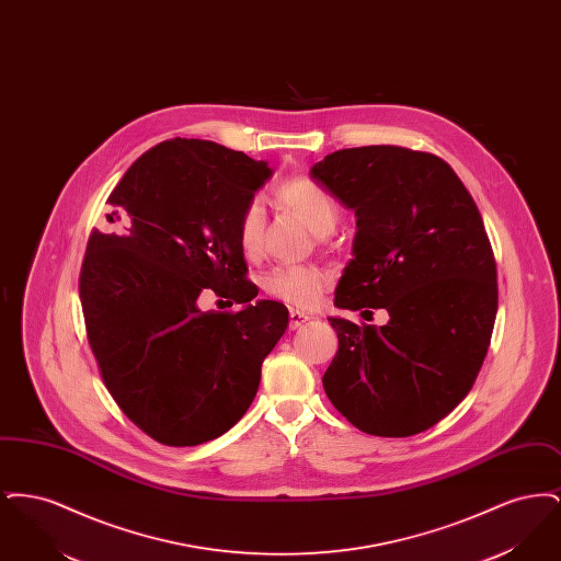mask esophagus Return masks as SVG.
Returning <instances> with one entry per match:
<instances>
[{"instance_id": "esophagus-1", "label": "esophagus", "mask_w": 561, "mask_h": 561, "mask_svg": "<svg viewBox=\"0 0 561 561\" xmlns=\"http://www.w3.org/2000/svg\"><path fill=\"white\" fill-rule=\"evenodd\" d=\"M311 321L309 316L300 313V311H290V330H300L302 325H307Z\"/></svg>"}]
</instances>
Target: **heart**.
<instances>
[{"label":"heart","instance_id":"heart-1","mask_svg":"<svg viewBox=\"0 0 561 561\" xmlns=\"http://www.w3.org/2000/svg\"><path fill=\"white\" fill-rule=\"evenodd\" d=\"M277 202L298 216L311 233L325 238L334 231L339 210L332 197L309 179H290L275 191ZM265 208L261 202H252L241 216L240 243L245 254H259L265 240ZM263 286L273 298L284 300L296 309L309 311L318 307L325 290V275L313 267L273 268L263 279Z\"/></svg>","mask_w":561,"mask_h":561}]
</instances>
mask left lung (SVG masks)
I'll use <instances>...</instances> for the list:
<instances>
[{"label": "left lung", "mask_w": 561, "mask_h": 561, "mask_svg": "<svg viewBox=\"0 0 561 561\" xmlns=\"http://www.w3.org/2000/svg\"><path fill=\"white\" fill-rule=\"evenodd\" d=\"M309 174L355 213L334 305L389 313L380 328L328 318L339 351L325 396L364 433L427 431L471 391L496 320V263L480 210L446 161L403 147L341 149Z\"/></svg>", "instance_id": "left-lung-1"}]
</instances>
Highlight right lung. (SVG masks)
Returning a JSON list of instances; mask_svg holds the SVG:
<instances>
[{"mask_svg": "<svg viewBox=\"0 0 561 561\" xmlns=\"http://www.w3.org/2000/svg\"><path fill=\"white\" fill-rule=\"evenodd\" d=\"M273 176L267 161L213 140L172 138L128 168L108 195L81 265L88 341L124 414L165 446H197L233 427L261 385V366L288 328V309L254 300L240 222ZM214 290L241 305L208 314Z\"/></svg>", "mask_w": 561, "mask_h": 561, "instance_id": "add662e5", "label": "right lung"}]
</instances>
